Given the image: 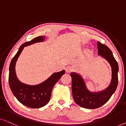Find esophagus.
Returning <instances> with one entry per match:
<instances>
[{"label": "esophagus", "instance_id": "obj_1", "mask_svg": "<svg viewBox=\"0 0 126 126\" xmlns=\"http://www.w3.org/2000/svg\"><path fill=\"white\" fill-rule=\"evenodd\" d=\"M72 70H73L72 67H71L70 66H67L66 67V69H65V71H66V73H70V72H72Z\"/></svg>", "mask_w": 126, "mask_h": 126}]
</instances>
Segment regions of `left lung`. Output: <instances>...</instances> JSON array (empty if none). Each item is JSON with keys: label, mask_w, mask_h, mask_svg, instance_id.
Returning a JSON list of instances; mask_svg holds the SVG:
<instances>
[{"label": "left lung", "mask_w": 126, "mask_h": 126, "mask_svg": "<svg viewBox=\"0 0 126 126\" xmlns=\"http://www.w3.org/2000/svg\"><path fill=\"white\" fill-rule=\"evenodd\" d=\"M98 54L106 60L111 67V81L105 90L98 92H92L87 89L83 78L75 72L70 73L72 78V90L75 102L79 106L88 109H94L103 106L110 99L116 90L118 83V73L119 70L118 63L112 53L105 44L97 42Z\"/></svg>", "instance_id": "1"}]
</instances>
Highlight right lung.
<instances>
[{
  "label": "right lung",
  "instance_id": "add662e5",
  "mask_svg": "<svg viewBox=\"0 0 126 126\" xmlns=\"http://www.w3.org/2000/svg\"><path fill=\"white\" fill-rule=\"evenodd\" d=\"M44 39V36H39L21 45L11 61L9 67V85L12 93L20 102L30 108H40L48 103L53 87L65 72V70H63L54 73L45 81L35 85L25 84L18 79L16 74L15 65L24 48L34 43L43 42Z\"/></svg>",
  "mask_w": 126,
  "mask_h": 126
}]
</instances>
